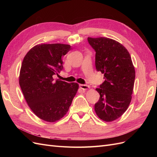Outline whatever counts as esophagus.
Returning a JSON list of instances; mask_svg holds the SVG:
<instances>
[{"mask_svg":"<svg viewBox=\"0 0 157 157\" xmlns=\"http://www.w3.org/2000/svg\"><path fill=\"white\" fill-rule=\"evenodd\" d=\"M79 86L82 90H88L90 88V86H88V85H86V84H80Z\"/></svg>","mask_w":157,"mask_h":157,"instance_id":"obj_1","label":"esophagus"}]
</instances>
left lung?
<instances>
[{"label":"left lung","mask_w":157,"mask_h":157,"mask_svg":"<svg viewBox=\"0 0 157 157\" xmlns=\"http://www.w3.org/2000/svg\"><path fill=\"white\" fill-rule=\"evenodd\" d=\"M96 52V70L104 74L105 81L98 88L99 99L94 109L106 122L121 117L129 106L135 80V69L129 52L119 42L105 37L88 38Z\"/></svg>","instance_id":"obj_1"}]
</instances>
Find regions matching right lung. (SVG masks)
I'll return each instance as SVG.
<instances>
[{
	"instance_id": "add662e5",
	"label": "right lung",
	"mask_w": 157,
	"mask_h": 157,
	"mask_svg": "<svg viewBox=\"0 0 157 157\" xmlns=\"http://www.w3.org/2000/svg\"><path fill=\"white\" fill-rule=\"evenodd\" d=\"M71 50L68 44H38L23 58L19 83L28 105L42 120L53 122L61 119L77 94V83L54 79L63 70L61 57Z\"/></svg>"
}]
</instances>
